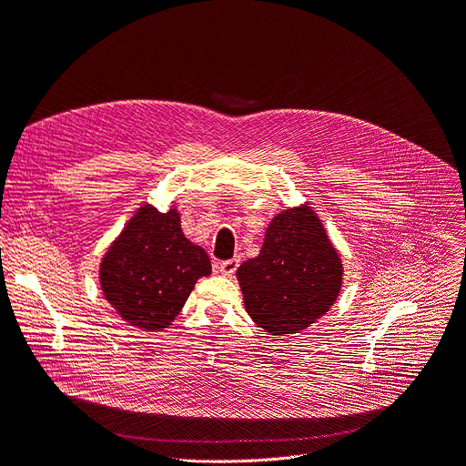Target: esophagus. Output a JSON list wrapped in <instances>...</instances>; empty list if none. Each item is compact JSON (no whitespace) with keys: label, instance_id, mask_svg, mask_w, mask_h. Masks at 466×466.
<instances>
[{"label":"esophagus","instance_id":"1","mask_svg":"<svg viewBox=\"0 0 466 466\" xmlns=\"http://www.w3.org/2000/svg\"><path fill=\"white\" fill-rule=\"evenodd\" d=\"M239 267V258H228V260H222L218 265V272L222 276H232Z\"/></svg>","mask_w":466,"mask_h":466}]
</instances>
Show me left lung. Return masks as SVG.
<instances>
[{
    "label": "left lung",
    "mask_w": 466,
    "mask_h": 466,
    "mask_svg": "<svg viewBox=\"0 0 466 466\" xmlns=\"http://www.w3.org/2000/svg\"><path fill=\"white\" fill-rule=\"evenodd\" d=\"M342 260L310 204L279 211L260 253L236 270L246 310L270 335L310 328L337 300Z\"/></svg>",
    "instance_id": "obj_1"
}]
</instances>
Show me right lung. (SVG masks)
Masks as SVG:
<instances>
[{"label": "right lung", "instance_id": "obj_1", "mask_svg": "<svg viewBox=\"0 0 466 466\" xmlns=\"http://www.w3.org/2000/svg\"><path fill=\"white\" fill-rule=\"evenodd\" d=\"M211 260L183 234L180 213L140 206L112 241L98 267L105 299L129 326L161 331L183 310Z\"/></svg>", "mask_w": 466, "mask_h": 466}]
</instances>
